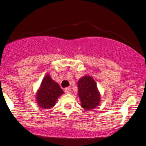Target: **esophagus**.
<instances>
[{"instance_id":"obj_1","label":"esophagus","mask_w":146,"mask_h":146,"mask_svg":"<svg viewBox=\"0 0 146 146\" xmlns=\"http://www.w3.org/2000/svg\"><path fill=\"white\" fill-rule=\"evenodd\" d=\"M65 93H67V94H68V93H71V88H65Z\"/></svg>"}]
</instances>
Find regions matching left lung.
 <instances>
[{"label": "left lung", "instance_id": "obj_1", "mask_svg": "<svg viewBox=\"0 0 146 146\" xmlns=\"http://www.w3.org/2000/svg\"><path fill=\"white\" fill-rule=\"evenodd\" d=\"M78 95L84 109L91 110L100 105L101 95L96 82L91 76L86 75L82 77L78 80Z\"/></svg>", "mask_w": 146, "mask_h": 146}]
</instances>
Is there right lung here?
<instances>
[{
    "label": "right lung",
    "mask_w": 146,
    "mask_h": 146,
    "mask_svg": "<svg viewBox=\"0 0 146 146\" xmlns=\"http://www.w3.org/2000/svg\"><path fill=\"white\" fill-rule=\"evenodd\" d=\"M59 84L47 73L40 85L36 95L37 104L42 109H49L56 105L58 99L64 94Z\"/></svg>",
    "instance_id": "add662e5"
}]
</instances>
